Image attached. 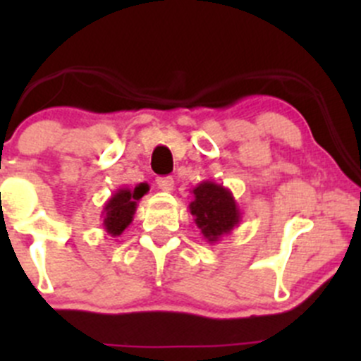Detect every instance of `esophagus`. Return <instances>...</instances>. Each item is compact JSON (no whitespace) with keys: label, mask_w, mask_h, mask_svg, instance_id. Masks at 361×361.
<instances>
[{"label":"esophagus","mask_w":361,"mask_h":361,"mask_svg":"<svg viewBox=\"0 0 361 361\" xmlns=\"http://www.w3.org/2000/svg\"><path fill=\"white\" fill-rule=\"evenodd\" d=\"M157 187L162 192H171L174 188V180L171 176H164V178H157Z\"/></svg>","instance_id":"obj_1"}]
</instances>
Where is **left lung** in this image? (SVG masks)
Returning a JSON list of instances; mask_svg holds the SVG:
<instances>
[{
  "label": "left lung",
  "instance_id": "obj_1",
  "mask_svg": "<svg viewBox=\"0 0 361 361\" xmlns=\"http://www.w3.org/2000/svg\"><path fill=\"white\" fill-rule=\"evenodd\" d=\"M194 201L188 204L195 225L209 245L231 234L241 224V209L227 187L214 181H201L192 190Z\"/></svg>",
  "mask_w": 361,
  "mask_h": 361
}]
</instances>
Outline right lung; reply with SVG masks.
I'll return each instance as SVG.
<instances>
[{
    "label": "right lung",
    "mask_w": 361,
    "mask_h": 361,
    "mask_svg": "<svg viewBox=\"0 0 361 361\" xmlns=\"http://www.w3.org/2000/svg\"><path fill=\"white\" fill-rule=\"evenodd\" d=\"M150 190L148 183H140L134 188L122 187L104 202L103 206V227L111 238L122 234L133 224L137 202Z\"/></svg>",
    "instance_id": "add662e5"
}]
</instances>
